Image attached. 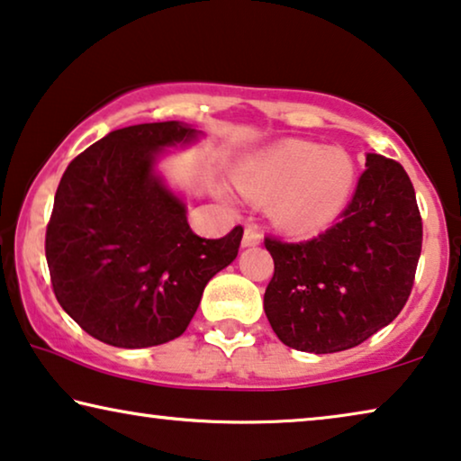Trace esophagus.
I'll return each instance as SVG.
<instances>
[{
    "label": "esophagus",
    "instance_id": "34e87169",
    "mask_svg": "<svg viewBox=\"0 0 461 461\" xmlns=\"http://www.w3.org/2000/svg\"><path fill=\"white\" fill-rule=\"evenodd\" d=\"M261 242V231H258L257 225H246L244 228V238H242V246H257Z\"/></svg>",
    "mask_w": 461,
    "mask_h": 461
}]
</instances>
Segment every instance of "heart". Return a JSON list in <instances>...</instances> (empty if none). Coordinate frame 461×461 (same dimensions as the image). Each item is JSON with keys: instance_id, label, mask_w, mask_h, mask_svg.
I'll return each instance as SVG.
<instances>
[{"instance_id": "heart-1", "label": "heart", "mask_w": 461, "mask_h": 461, "mask_svg": "<svg viewBox=\"0 0 461 461\" xmlns=\"http://www.w3.org/2000/svg\"><path fill=\"white\" fill-rule=\"evenodd\" d=\"M246 196L271 198V215L280 225L309 233L326 228L345 209L355 185V165L340 148L311 141H282L238 168Z\"/></svg>"}]
</instances>
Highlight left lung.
I'll return each mask as SVG.
<instances>
[{"label": "left lung", "instance_id": "1", "mask_svg": "<svg viewBox=\"0 0 461 461\" xmlns=\"http://www.w3.org/2000/svg\"><path fill=\"white\" fill-rule=\"evenodd\" d=\"M339 223L303 242L265 238L274 277L265 315L284 345L339 353L391 323L411 294L422 217L410 175L397 160L367 154Z\"/></svg>", "mask_w": 461, "mask_h": 461}]
</instances>
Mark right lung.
Returning a JSON list of instances; mask_svg holds the SVG:
<instances>
[{
    "instance_id": "add662e5",
    "label": "right lung",
    "mask_w": 461,
    "mask_h": 461,
    "mask_svg": "<svg viewBox=\"0 0 461 461\" xmlns=\"http://www.w3.org/2000/svg\"><path fill=\"white\" fill-rule=\"evenodd\" d=\"M198 133L179 121L116 129L62 175L45 231L51 288L106 345L144 348L177 339L211 277L238 257L242 225L219 240L196 236L184 200L154 173L160 150Z\"/></svg>"
}]
</instances>
